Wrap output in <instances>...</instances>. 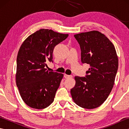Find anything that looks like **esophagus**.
I'll return each instance as SVG.
<instances>
[{
  "mask_svg": "<svg viewBox=\"0 0 129 129\" xmlns=\"http://www.w3.org/2000/svg\"><path fill=\"white\" fill-rule=\"evenodd\" d=\"M64 78H66V79L70 78H72V77H73L72 75H67V74H64Z\"/></svg>",
  "mask_w": 129,
  "mask_h": 129,
  "instance_id": "esophagus-1",
  "label": "esophagus"
}]
</instances>
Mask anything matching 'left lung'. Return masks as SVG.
<instances>
[{
  "instance_id": "1",
  "label": "left lung",
  "mask_w": 129,
  "mask_h": 129,
  "mask_svg": "<svg viewBox=\"0 0 129 129\" xmlns=\"http://www.w3.org/2000/svg\"><path fill=\"white\" fill-rule=\"evenodd\" d=\"M81 49L82 63L90 65L85 77L76 76L71 89L74 101L85 109L100 106L110 94L118 69V57L110 40L98 31L74 35Z\"/></svg>"
}]
</instances>
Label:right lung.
Segmentation results:
<instances>
[{"mask_svg": "<svg viewBox=\"0 0 129 129\" xmlns=\"http://www.w3.org/2000/svg\"><path fill=\"white\" fill-rule=\"evenodd\" d=\"M68 35L42 29L27 38L19 49L16 86L23 100L30 108L44 109L54 101L63 74L49 72L46 62L53 61L55 46Z\"/></svg>", "mask_w": 129, "mask_h": 129, "instance_id": "add662e5", "label": "right lung"}]
</instances>
